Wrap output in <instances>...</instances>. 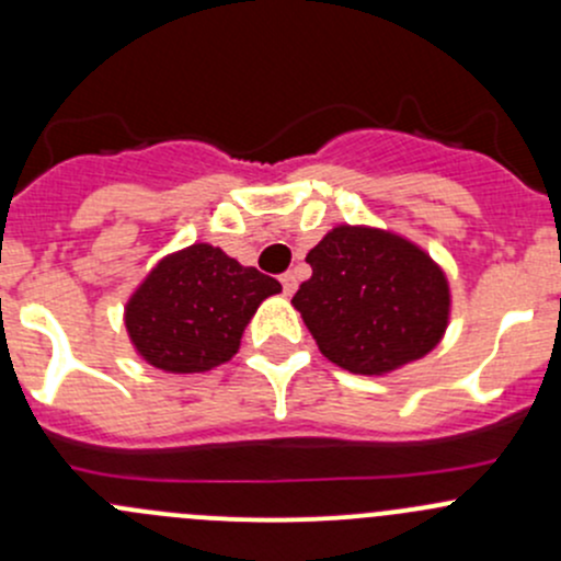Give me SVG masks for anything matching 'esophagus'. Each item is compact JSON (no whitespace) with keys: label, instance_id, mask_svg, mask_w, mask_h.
Listing matches in <instances>:
<instances>
[{"label":"esophagus","instance_id":"obj_1","mask_svg":"<svg viewBox=\"0 0 561 561\" xmlns=\"http://www.w3.org/2000/svg\"><path fill=\"white\" fill-rule=\"evenodd\" d=\"M296 287H298V279L293 271L282 274V290H285V296H293V293H296Z\"/></svg>","mask_w":561,"mask_h":561}]
</instances>
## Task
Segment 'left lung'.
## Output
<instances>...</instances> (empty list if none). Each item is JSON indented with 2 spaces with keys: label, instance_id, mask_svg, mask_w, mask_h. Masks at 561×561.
Returning a JSON list of instances; mask_svg holds the SVG:
<instances>
[{
  "label": "left lung",
  "instance_id": "left-lung-1",
  "mask_svg": "<svg viewBox=\"0 0 561 561\" xmlns=\"http://www.w3.org/2000/svg\"><path fill=\"white\" fill-rule=\"evenodd\" d=\"M312 276L293 307L317 347L353 375H386L437 347L450 290L423 249L375 228L339 225L307 254Z\"/></svg>",
  "mask_w": 561,
  "mask_h": 561
}]
</instances>
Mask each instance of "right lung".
<instances>
[{
  "label": "right lung",
  "mask_w": 561,
  "mask_h": 561,
  "mask_svg": "<svg viewBox=\"0 0 561 561\" xmlns=\"http://www.w3.org/2000/svg\"><path fill=\"white\" fill-rule=\"evenodd\" d=\"M282 285L222 249L192 244L160 260L129 298L135 350L173 375L208 371L236 355L249 317Z\"/></svg>",
  "instance_id": "right-lung-1"
}]
</instances>
